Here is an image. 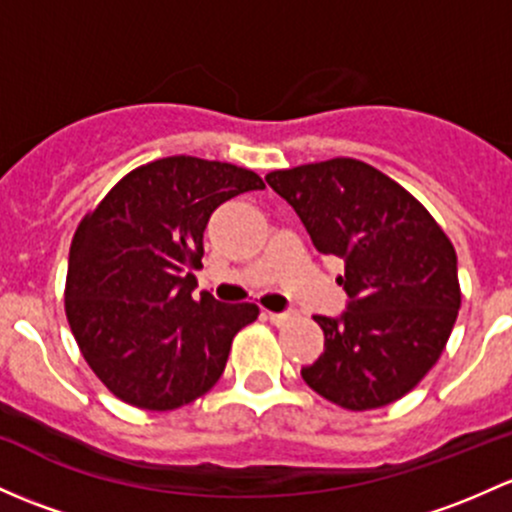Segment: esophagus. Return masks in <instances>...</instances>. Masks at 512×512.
Listing matches in <instances>:
<instances>
[{"label":"esophagus","mask_w":512,"mask_h":512,"mask_svg":"<svg viewBox=\"0 0 512 512\" xmlns=\"http://www.w3.org/2000/svg\"><path fill=\"white\" fill-rule=\"evenodd\" d=\"M265 316H267V319L272 321L274 326H279V324H287V321L292 319V314H277V311H265Z\"/></svg>","instance_id":"esophagus-1"}]
</instances>
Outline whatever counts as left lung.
Segmentation results:
<instances>
[{"mask_svg":"<svg viewBox=\"0 0 512 512\" xmlns=\"http://www.w3.org/2000/svg\"><path fill=\"white\" fill-rule=\"evenodd\" d=\"M311 242L346 262L348 311L314 316L324 353L301 378L333 405L378 410L434 368L461 306L459 267L432 213L383 171L336 157L265 176Z\"/></svg>","mask_w":512,"mask_h":512,"instance_id":"1","label":"left lung"}]
</instances>
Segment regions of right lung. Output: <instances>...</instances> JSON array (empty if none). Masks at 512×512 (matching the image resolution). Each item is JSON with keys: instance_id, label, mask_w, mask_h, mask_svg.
Here are the masks:
<instances>
[{"instance_id": "right-lung-1", "label": "right lung", "mask_w": 512, "mask_h": 512, "mask_svg": "<svg viewBox=\"0 0 512 512\" xmlns=\"http://www.w3.org/2000/svg\"><path fill=\"white\" fill-rule=\"evenodd\" d=\"M260 188L255 171L179 154L129 171L78 223L66 316L85 363L122 402L169 412L220 380L235 333L260 309L193 299V270L215 208Z\"/></svg>"}]
</instances>
